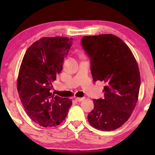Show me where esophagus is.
Here are the masks:
<instances>
[{
	"instance_id": "34e87169",
	"label": "esophagus",
	"mask_w": 155,
	"mask_h": 155,
	"mask_svg": "<svg viewBox=\"0 0 155 155\" xmlns=\"http://www.w3.org/2000/svg\"><path fill=\"white\" fill-rule=\"evenodd\" d=\"M84 99H85V98H75L76 101H78V102H81V101H83Z\"/></svg>"
}]
</instances>
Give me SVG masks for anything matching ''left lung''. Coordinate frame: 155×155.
Segmentation results:
<instances>
[{
	"label": "left lung",
	"mask_w": 155,
	"mask_h": 155,
	"mask_svg": "<svg viewBox=\"0 0 155 155\" xmlns=\"http://www.w3.org/2000/svg\"><path fill=\"white\" fill-rule=\"evenodd\" d=\"M81 45L90 58L93 80L106 84L104 98L94 99L89 123L98 130L117 129L137 103L141 78L137 61L129 47L112 34L84 36Z\"/></svg>",
	"instance_id": "obj_1"
}]
</instances>
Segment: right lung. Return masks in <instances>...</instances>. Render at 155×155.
<instances>
[{"instance_id": "right-lung-1", "label": "right lung", "mask_w": 155, "mask_h": 155, "mask_svg": "<svg viewBox=\"0 0 155 155\" xmlns=\"http://www.w3.org/2000/svg\"><path fill=\"white\" fill-rule=\"evenodd\" d=\"M66 37H46L26 51L18 73L17 90L28 117L44 127H56L66 117L70 99L51 92L72 46Z\"/></svg>"}]
</instances>
